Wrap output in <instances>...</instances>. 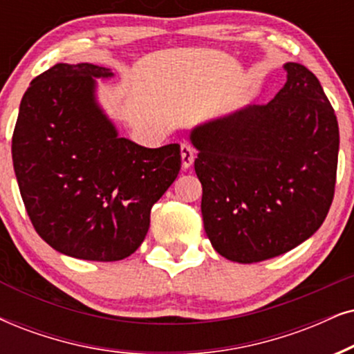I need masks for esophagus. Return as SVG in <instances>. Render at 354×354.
Returning <instances> with one entry per match:
<instances>
[{"label":"esophagus","mask_w":354,"mask_h":354,"mask_svg":"<svg viewBox=\"0 0 354 354\" xmlns=\"http://www.w3.org/2000/svg\"><path fill=\"white\" fill-rule=\"evenodd\" d=\"M194 150H192V147L189 144H181V162H183V168L187 169L191 167L192 163H194Z\"/></svg>","instance_id":"1"}]
</instances>
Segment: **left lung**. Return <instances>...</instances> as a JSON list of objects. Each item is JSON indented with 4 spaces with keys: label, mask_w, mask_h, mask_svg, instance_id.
<instances>
[{
    "label": "left lung",
    "mask_w": 354,
    "mask_h": 354,
    "mask_svg": "<svg viewBox=\"0 0 354 354\" xmlns=\"http://www.w3.org/2000/svg\"><path fill=\"white\" fill-rule=\"evenodd\" d=\"M284 70L286 84L268 104L210 119L189 136L204 230L230 261L296 248L320 229L333 201L337 115L310 70L294 62Z\"/></svg>",
    "instance_id": "left-lung-1"
}]
</instances>
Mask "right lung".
Here are the masks:
<instances>
[{"instance_id": "right-lung-1", "label": "right lung", "mask_w": 354, "mask_h": 354, "mask_svg": "<svg viewBox=\"0 0 354 354\" xmlns=\"http://www.w3.org/2000/svg\"><path fill=\"white\" fill-rule=\"evenodd\" d=\"M111 68L57 64L30 82L12 133V165L37 234L57 252L119 261L136 252L150 210L181 168L180 145L119 137L96 100Z\"/></svg>"}]
</instances>
